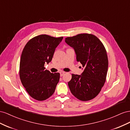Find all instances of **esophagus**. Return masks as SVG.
<instances>
[{"mask_svg": "<svg viewBox=\"0 0 130 130\" xmlns=\"http://www.w3.org/2000/svg\"><path fill=\"white\" fill-rule=\"evenodd\" d=\"M65 73V72H63V71L60 72V76H61V77H62L63 75H64Z\"/></svg>", "mask_w": 130, "mask_h": 130, "instance_id": "obj_1", "label": "esophagus"}]
</instances>
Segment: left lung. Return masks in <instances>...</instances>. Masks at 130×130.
<instances>
[{
  "label": "left lung",
  "mask_w": 130,
  "mask_h": 130,
  "mask_svg": "<svg viewBox=\"0 0 130 130\" xmlns=\"http://www.w3.org/2000/svg\"><path fill=\"white\" fill-rule=\"evenodd\" d=\"M65 42L75 50L76 59L84 68L80 75H72L68 82L71 93L86 101L95 98L104 86L108 67L105 48L97 37L80 34L65 38Z\"/></svg>",
  "instance_id": "1"
}]
</instances>
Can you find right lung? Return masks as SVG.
Returning <instances> with one entry per match:
<instances>
[{"mask_svg":"<svg viewBox=\"0 0 130 130\" xmlns=\"http://www.w3.org/2000/svg\"><path fill=\"white\" fill-rule=\"evenodd\" d=\"M62 39L47 35L37 36L29 41L22 52L20 65L21 82L29 95L38 101L52 95L59 82V73H51L44 65L51 61Z\"/></svg>","mask_w":130,"mask_h":130,"instance_id":"obj_1","label":"right lung"}]
</instances>
